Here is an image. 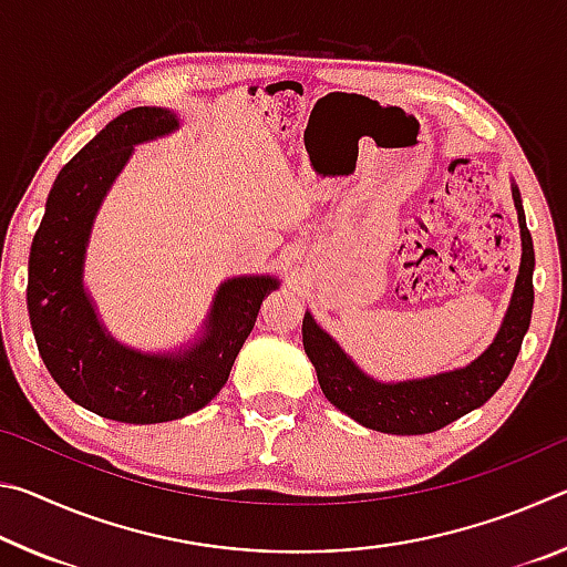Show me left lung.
I'll return each mask as SVG.
<instances>
[{"label": "left lung", "mask_w": 567, "mask_h": 567, "mask_svg": "<svg viewBox=\"0 0 567 567\" xmlns=\"http://www.w3.org/2000/svg\"><path fill=\"white\" fill-rule=\"evenodd\" d=\"M513 203L520 225V270L501 330L465 368L437 372L430 378L385 382L368 375L340 342L324 332L312 312H305L302 344L318 372L320 388L334 408L362 427L388 435H425L450 425L475 408L485 405L511 375L533 315V237L525 225L520 189L511 182Z\"/></svg>", "instance_id": "1"}]
</instances>
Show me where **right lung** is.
Masks as SVG:
<instances>
[{"label":"right lung","instance_id":"obj_1","mask_svg":"<svg viewBox=\"0 0 567 567\" xmlns=\"http://www.w3.org/2000/svg\"><path fill=\"white\" fill-rule=\"evenodd\" d=\"M179 124L165 107H134L112 120L56 175L30 249L27 310L47 370L76 405L130 425L203 410L225 388L262 300L280 287L272 275L219 282L203 330L175 350L130 348L102 322L84 285L94 219L134 147Z\"/></svg>","mask_w":567,"mask_h":567}]
</instances>
